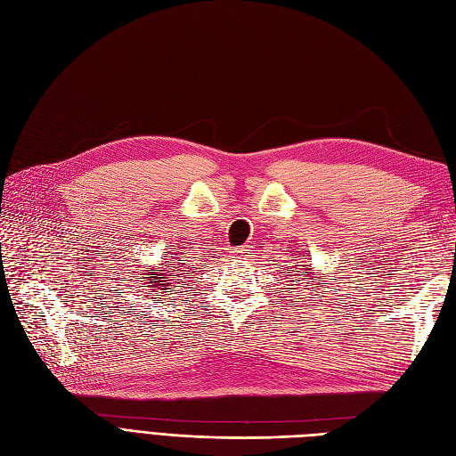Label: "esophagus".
Instances as JSON below:
<instances>
[{
  "mask_svg": "<svg viewBox=\"0 0 456 456\" xmlns=\"http://www.w3.org/2000/svg\"><path fill=\"white\" fill-rule=\"evenodd\" d=\"M253 256L249 247H241V249H236L233 251V256L232 258H238V260H249Z\"/></svg>",
  "mask_w": 456,
  "mask_h": 456,
  "instance_id": "obj_1",
  "label": "esophagus"
}]
</instances>
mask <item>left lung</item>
Here are the masks:
<instances>
[{"label": "left lung", "instance_id": "obj_1", "mask_svg": "<svg viewBox=\"0 0 456 456\" xmlns=\"http://www.w3.org/2000/svg\"><path fill=\"white\" fill-rule=\"evenodd\" d=\"M300 275H302V280L306 281V280H312V275H315V273H312V272H310V268H305V272H302ZM323 280H325V275H322L320 281H323Z\"/></svg>", "mask_w": 456, "mask_h": 456}]
</instances>
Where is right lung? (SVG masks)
Segmentation results:
<instances>
[{"mask_svg": "<svg viewBox=\"0 0 456 456\" xmlns=\"http://www.w3.org/2000/svg\"><path fill=\"white\" fill-rule=\"evenodd\" d=\"M171 268H175V266H171ZM171 268H169V270H171ZM163 272H165V270H161V275H163ZM146 275H150V278L156 280V281H150V283H156V287H161L163 293H167V281H169L167 278H158V272H148V270H146ZM165 275H167V273H165ZM142 280H146V278H142ZM146 281H148V280H146Z\"/></svg>", "mask_w": 456, "mask_h": 456, "instance_id": "obj_1", "label": "right lung"}]
</instances>
